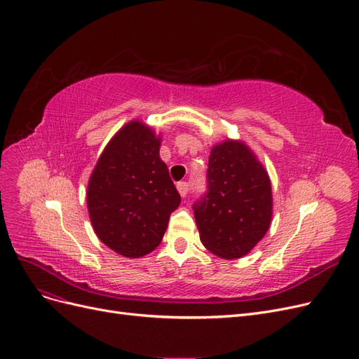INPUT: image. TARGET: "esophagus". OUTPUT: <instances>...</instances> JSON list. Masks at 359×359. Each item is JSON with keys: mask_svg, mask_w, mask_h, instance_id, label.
Wrapping results in <instances>:
<instances>
[{"mask_svg": "<svg viewBox=\"0 0 359 359\" xmlns=\"http://www.w3.org/2000/svg\"><path fill=\"white\" fill-rule=\"evenodd\" d=\"M177 189H178V191H180V194L182 198H186L187 194H189V191H190V189H189V184L186 182V181H181V182H178L177 184Z\"/></svg>", "mask_w": 359, "mask_h": 359, "instance_id": "34e87169", "label": "esophagus"}]
</instances>
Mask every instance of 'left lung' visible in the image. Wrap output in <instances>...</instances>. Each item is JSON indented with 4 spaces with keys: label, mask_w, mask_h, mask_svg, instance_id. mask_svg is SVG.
Here are the masks:
<instances>
[{
    "label": "left lung",
    "mask_w": 359,
    "mask_h": 359,
    "mask_svg": "<svg viewBox=\"0 0 359 359\" xmlns=\"http://www.w3.org/2000/svg\"><path fill=\"white\" fill-rule=\"evenodd\" d=\"M206 182V193L193 205L202 244L223 259L245 256L273 217L265 168L247 145L224 140L211 149Z\"/></svg>",
    "instance_id": "left-lung-1"
}]
</instances>
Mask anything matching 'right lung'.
Instances as JSON below:
<instances>
[{
  "label": "right lung",
  "instance_id": "obj_1",
  "mask_svg": "<svg viewBox=\"0 0 359 359\" xmlns=\"http://www.w3.org/2000/svg\"><path fill=\"white\" fill-rule=\"evenodd\" d=\"M158 151L154 130L140 121L127 123L106 145L90 177L86 203L94 232L126 257L153 252L181 202Z\"/></svg>",
  "mask_w": 359,
  "mask_h": 359
}]
</instances>
